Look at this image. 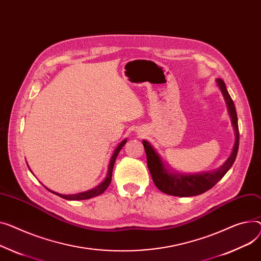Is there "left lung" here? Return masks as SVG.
Segmentation results:
<instances>
[{
    "label": "left lung",
    "instance_id": "obj_1",
    "mask_svg": "<svg viewBox=\"0 0 261 261\" xmlns=\"http://www.w3.org/2000/svg\"><path fill=\"white\" fill-rule=\"evenodd\" d=\"M216 83L225 100V105H227L228 113L230 115L232 127L235 133V143L231 155L229 156V159L223 163V165H221L216 170L210 172H200L195 173V174H184V173H178L169 168V166H167L164 163L161 155L156 152L153 146L149 142L145 140L143 141V145L145 147V151L147 154V165L151 173L152 179L155 186L158 187L162 192L168 195L188 197L202 194L205 191L210 190L212 187H214L224 176L225 173L230 170V168L233 166L235 162L239 146L237 113L234 102L227 90L224 82L221 79H217Z\"/></svg>",
    "mask_w": 261,
    "mask_h": 261
}]
</instances>
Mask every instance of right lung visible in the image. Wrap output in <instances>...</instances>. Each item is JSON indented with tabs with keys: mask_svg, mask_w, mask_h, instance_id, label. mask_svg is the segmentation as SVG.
<instances>
[{
	"mask_svg": "<svg viewBox=\"0 0 261 261\" xmlns=\"http://www.w3.org/2000/svg\"><path fill=\"white\" fill-rule=\"evenodd\" d=\"M127 143V138H125L124 141H121L118 146L116 147V149L114 150L111 159H110V163H109V166H108V172H107V176L105 177V179H103L98 186L94 187L93 189L91 190H88V191H85V192H81V193H77V194H69V195H63V194H60L58 192H55V191H51L50 189H48L47 187H45L48 191H50V192H52L54 194L64 198V199H67V200H84V199H89V198H92V197H95V196H98L100 194H102L103 192H105V190L108 188V186L110 185L111 182V178H112V171H113V166H114V163H115V160L117 158V155L120 151V149L124 147V145ZM28 166V164H27ZM29 168V166H28ZM30 170V168H29ZM31 171V170H30ZM32 173V171H31Z\"/></svg>",
	"mask_w": 261,
	"mask_h": 261,
	"instance_id": "1",
	"label": "right lung"
}]
</instances>
